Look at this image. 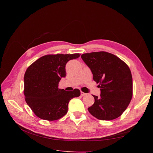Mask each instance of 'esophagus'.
Returning <instances> with one entry per match:
<instances>
[{
	"instance_id": "34e87169",
	"label": "esophagus",
	"mask_w": 153,
	"mask_h": 153,
	"mask_svg": "<svg viewBox=\"0 0 153 153\" xmlns=\"http://www.w3.org/2000/svg\"><path fill=\"white\" fill-rule=\"evenodd\" d=\"M80 94H81V96H85L87 94H86V93H85V92H82V91H81V93H80Z\"/></svg>"
}]
</instances>
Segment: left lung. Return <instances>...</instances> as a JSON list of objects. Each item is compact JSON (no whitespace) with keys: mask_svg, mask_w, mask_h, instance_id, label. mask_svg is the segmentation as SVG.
I'll use <instances>...</instances> for the list:
<instances>
[{"mask_svg":"<svg viewBox=\"0 0 153 153\" xmlns=\"http://www.w3.org/2000/svg\"><path fill=\"white\" fill-rule=\"evenodd\" d=\"M81 57L90 68L93 80L100 84V96L88 110L96 118L110 121L121 116L133 95V80L127 64L115 55L105 52L84 53Z\"/></svg>","mask_w":153,"mask_h":153,"instance_id":"8db88e82","label":"left lung"}]
</instances>
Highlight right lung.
<instances>
[{"instance_id": "add662e5", "label": "right lung", "mask_w": 153, "mask_h": 153, "mask_svg": "<svg viewBox=\"0 0 153 153\" xmlns=\"http://www.w3.org/2000/svg\"><path fill=\"white\" fill-rule=\"evenodd\" d=\"M79 53L47 55L38 59L27 69L24 75L26 103L36 116L55 121L68 112V103L80 95L79 89H59V82L66 76V64L80 57Z\"/></svg>"}]
</instances>
